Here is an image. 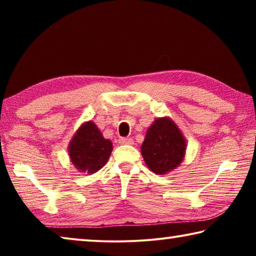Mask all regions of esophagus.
Instances as JSON below:
<instances>
[{
	"label": "esophagus",
	"instance_id": "1",
	"mask_svg": "<svg viewBox=\"0 0 256 256\" xmlns=\"http://www.w3.org/2000/svg\"><path fill=\"white\" fill-rule=\"evenodd\" d=\"M120 144H133L134 141L131 138H120Z\"/></svg>",
	"mask_w": 256,
	"mask_h": 256
}]
</instances>
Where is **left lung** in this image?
<instances>
[{
    "label": "left lung",
    "mask_w": 256,
    "mask_h": 256,
    "mask_svg": "<svg viewBox=\"0 0 256 256\" xmlns=\"http://www.w3.org/2000/svg\"><path fill=\"white\" fill-rule=\"evenodd\" d=\"M186 138L170 118H158L146 130L141 154L146 167L157 175L176 170L185 158Z\"/></svg>",
    "instance_id": "left-lung-1"
}]
</instances>
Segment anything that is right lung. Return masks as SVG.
I'll return each mask as SVG.
<instances>
[{
    "label": "right lung",
    "instance_id": "add662e5",
    "mask_svg": "<svg viewBox=\"0 0 256 256\" xmlns=\"http://www.w3.org/2000/svg\"><path fill=\"white\" fill-rule=\"evenodd\" d=\"M112 150L110 140L105 138L92 120L80 125L68 142V151L72 164L80 172L92 175L105 166Z\"/></svg>",
    "mask_w": 256,
    "mask_h": 256
}]
</instances>
